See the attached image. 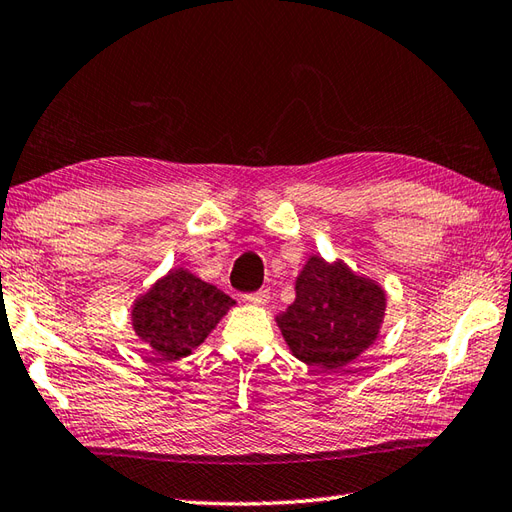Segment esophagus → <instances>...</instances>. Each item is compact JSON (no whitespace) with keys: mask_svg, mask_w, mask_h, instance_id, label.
<instances>
[{"mask_svg":"<svg viewBox=\"0 0 512 512\" xmlns=\"http://www.w3.org/2000/svg\"><path fill=\"white\" fill-rule=\"evenodd\" d=\"M245 300L249 302V305L263 307V305H267V302H269V291L267 289H260V291H256V294L245 296Z\"/></svg>","mask_w":512,"mask_h":512,"instance_id":"esophagus-1","label":"esophagus"}]
</instances>
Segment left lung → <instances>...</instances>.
Returning <instances> with one entry per match:
<instances>
[{
    "label": "left lung",
    "instance_id": "obj_1",
    "mask_svg": "<svg viewBox=\"0 0 512 512\" xmlns=\"http://www.w3.org/2000/svg\"><path fill=\"white\" fill-rule=\"evenodd\" d=\"M296 300L276 316L291 356L338 371L380 338L387 291L344 260L311 254L296 276Z\"/></svg>",
    "mask_w": 512,
    "mask_h": 512
}]
</instances>
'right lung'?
I'll use <instances>...</instances> for the list:
<instances>
[{"mask_svg":"<svg viewBox=\"0 0 512 512\" xmlns=\"http://www.w3.org/2000/svg\"><path fill=\"white\" fill-rule=\"evenodd\" d=\"M234 305L216 285L174 267L132 302L130 325L156 360L174 362L201 347Z\"/></svg>","mask_w":512,"mask_h":512,"instance_id":"right-lung-1","label":"right lung"}]
</instances>
